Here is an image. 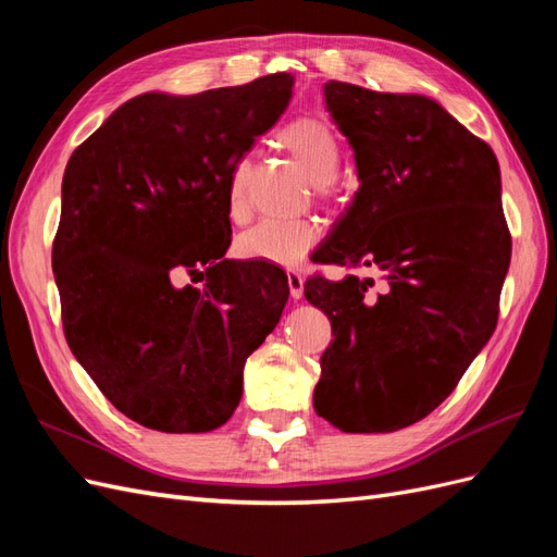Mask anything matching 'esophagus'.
Masks as SVG:
<instances>
[{"mask_svg": "<svg viewBox=\"0 0 557 557\" xmlns=\"http://www.w3.org/2000/svg\"><path fill=\"white\" fill-rule=\"evenodd\" d=\"M288 288H290L293 299H301V295H305V276L295 272V269H290L288 272Z\"/></svg>", "mask_w": 557, "mask_h": 557, "instance_id": "esophagus-1", "label": "esophagus"}]
</instances>
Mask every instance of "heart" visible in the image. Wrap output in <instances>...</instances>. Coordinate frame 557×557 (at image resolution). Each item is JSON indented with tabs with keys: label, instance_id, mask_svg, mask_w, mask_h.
<instances>
[{
	"label": "heart",
	"instance_id": "1",
	"mask_svg": "<svg viewBox=\"0 0 557 557\" xmlns=\"http://www.w3.org/2000/svg\"><path fill=\"white\" fill-rule=\"evenodd\" d=\"M278 144L325 195L342 164V146L332 127L315 115H299L278 132ZM252 162L242 158L234 162L227 181V213L234 221L248 215V183ZM320 242V225L313 221H262L246 230L237 250L250 260H264L281 267H293Z\"/></svg>",
	"mask_w": 557,
	"mask_h": 557
}]
</instances>
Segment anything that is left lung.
<instances>
[{"mask_svg":"<svg viewBox=\"0 0 557 557\" xmlns=\"http://www.w3.org/2000/svg\"><path fill=\"white\" fill-rule=\"evenodd\" d=\"M360 188L313 262L383 281L311 276L334 342L315 413L344 432H395L432 413L491 339L511 262L493 148L420 95L325 83Z\"/></svg>","mask_w":557,"mask_h":557,"instance_id":"obj_1","label":"left lung"}]
</instances>
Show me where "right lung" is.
<instances>
[{"mask_svg": "<svg viewBox=\"0 0 557 557\" xmlns=\"http://www.w3.org/2000/svg\"><path fill=\"white\" fill-rule=\"evenodd\" d=\"M290 74L190 97L146 92L66 162L53 242L62 327L113 407L150 430L211 432L288 301V276L223 256L232 166L281 117ZM205 273L206 288L185 286Z\"/></svg>", "mask_w": 557, "mask_h": 557, "instance_id": "1", "label": "right lung"}]
</instances>
